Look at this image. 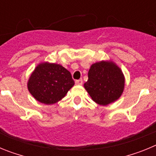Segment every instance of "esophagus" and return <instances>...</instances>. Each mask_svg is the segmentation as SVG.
Listing matches in <instances>:
<instances>
[{
  "label": "esophagus",
  "instance_id": "1",
  "mask_svg": "<svg viewBox=\"0 0 156 156\" xmlns=\"http://www.w3.org/2000/svg\"><path fill=\"white\" fill-rule=\"evenodd\" d=\"M75 83L76 85H82L83 84V80L82 79L77 80L75 81Z\"/></svg>",
  "mask_w": 156,
  "mask_h": 156
}]
</instances>
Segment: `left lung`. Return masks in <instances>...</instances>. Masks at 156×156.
Wrapping results in <instances>:
<instances>
[{
	"mask_svg": "<svg viewBox=\"0 0 156 156\" xmlns=\"http://www.w3.org/2000/svg\"><path fill=\"white\" fill-rule=\"evenodd\" d=\"M84 88L92 100L107 105L120 98L125 86L122 70L112 61H101L91 65Z\"/></svg>",
	"mask_w": 156,
	"mask_h": 156,
	"instance_id": "1",
	"label": "left lung"
}]
</instances>
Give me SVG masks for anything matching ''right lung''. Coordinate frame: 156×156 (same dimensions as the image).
Returning <instances> with one entry per match:
<instances>
[{
    "mask_svg": "<svg viewBox=\"0 0 156 156\" xmlns=\"http://www.w3.org/2000/svg\"><path fill=\"white\" fill-rule=\"evenodd\" d=\"M74 83L70 72L62 66L44 62L37 65L32 73L27 87L37 101L53 105L62 100Z\"/></svg>",
    "mask_w": 156,
    "mask_h": 156,
    "instance_id": "right-lung-1",
    "label": "right lung"
}]
</instances>
